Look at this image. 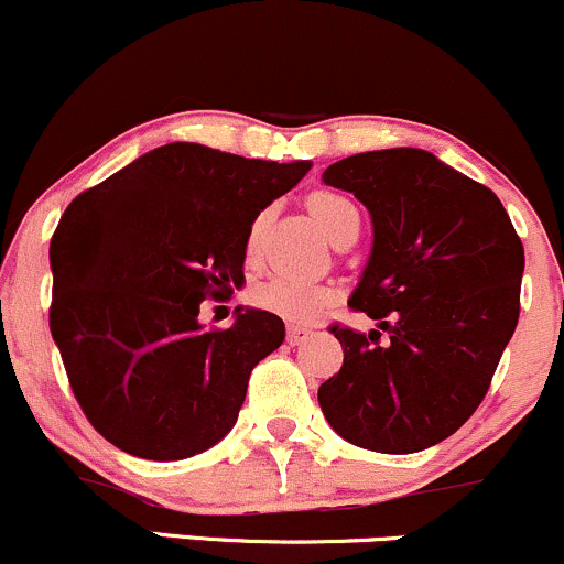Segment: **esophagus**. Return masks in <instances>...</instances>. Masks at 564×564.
Segmentation results:
<instances>
[{
	"label": "esophagus",
	"mask_w": 564,
	"mask_h": 564,
	"mask_svg": "<svg viewBox=\"0 0 564 564\" xmlns=\"http://www.w3.org/2000/svg\"><path fill=\"white\" fill-rule=\"evenodd\" d=\"M308 335H312V330H306V327H299V325L288 327V344L290 346H299V344H303V340L308 338Z\"/></svg>",
	"instance_id": "obj_1"
}]
</instances>
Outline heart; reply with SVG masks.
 <instances>
[{
    "label": "heart",
    "mask_w": 564,
    "mask_h": 564,
    "mask_svg": "<svg viewBox=\"0 0 564 564\" xmlns=\"http://www.w3.org/2000/svg\"><path fill=\"white\" fill-rule=\"evenodd\" d=\"M308 210H312L319 229L325 231L333 242H340L344 237L359 234V210L349 197H344V194L314 192L312 197H308ZM261 226L263 215H258L248 237L250 252L256 250ZM250 301L252 306L282 316V319L288 322H312L322 314V308L330 303V290L322 288V284L299 280V276L274 274L252 284Z\"/></svg>",
    "instance_id": "heart-1"
}]
</instances>
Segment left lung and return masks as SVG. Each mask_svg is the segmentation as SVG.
<instances>
[{
	"mask_svg": "<svg viewBox=\"0 0 564 564\" xmlns=\"http://www.w3.org/2000/svg\"><path fill=\"white\" fill-rule=\"evenodd\" d=\"M322 181L370 210L372 252L349 306L390 338L335 322L344 365L319 386V408L365 451H426L490 389L520 319L522 242L490 188L429 151H365Z\"/></svg>",
	"mask_w": 564,
	"mask_h": 564,
	"instance_id": "1",
	"label": "left lung"
}]
</instances>
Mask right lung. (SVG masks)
I'll return each instance as SVG.
<instances>
[{
    "instance_id": "add662e5",
    "label": "right lung",
    "mask_w": 564,
    "mask_h": 564,
    "mask_svg": "<svg viewBox=\"0 0 564 564\" xmlns=\"http://www.w3.org/2000/svg\"><path fill=\"white\" fill-rule=\"evenodd\" d=\"M308 167L167 143L61 215L50 333L82 413L113 447L181 460L231 432L284 322L248 308L202 330L199 303L245 282L252 220Z\"/></svg>"
}]
</instances>
